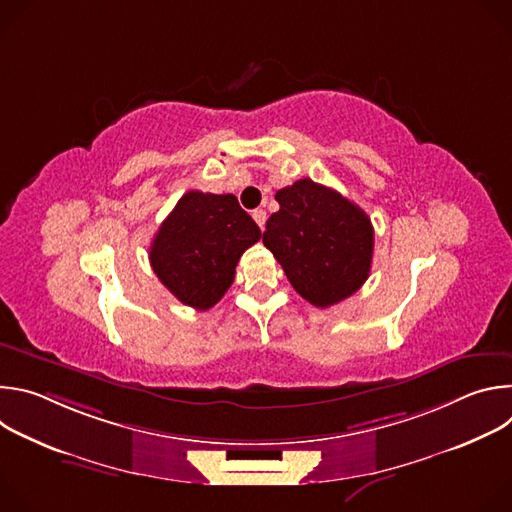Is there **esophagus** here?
Masks as SVG:
<instances>
[{
    "label": "esophagus",
    "instance_id": "1",
    "mask_svg": "<svg viewBox=\"0 0 512 512\" xmlns=\"http://www.w3.org/2000/svg\"><path fill=\"white\" fill-rule=\"evenodd\" d=\"M253 218H255V223L259 225V229L263 231L265 229V221H267V212L257 208V210H253Z\"/></svg>",
    "mask_w": 512,
    "mask_h": 512
}]
</instances>
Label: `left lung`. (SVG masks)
Segmentation results:
<instances>
[{
	"instance_id": "obj_1",
	"label": "left lung",
	"mask_w": 512,
	"mask_h": 512,
	"mask_svg": "<svg viewBox=\"0 0 512 512\" xmlns=\"http://www.w3.org/2000/svg\"><path fill=\"white\" fill-rule=\"evenodd\" d=\"M263 245L289 283L316 308L334 306L369 279L375 233L371 218L340 192L310 178L277 190Z\"/></svg>"
}]
</instances>
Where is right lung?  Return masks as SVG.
I'll use <instances>...</instances> for the list:
<instances>
[{"label":"right lung","instance_id":"1","mask_svg":"<svg viewBox=\"0 0 512 512\" xmlns=\"http://www.w3.org/2000/svg\"><path fill=\"white\" fill-rule=\"evenodd\" d=\"M259 239V227L233 194L190 190L160 225L150 263L182 304L208 310L227 294L241 255Z\"/></svg>","mask_w":512,"mask_h":512}]
</instances>
